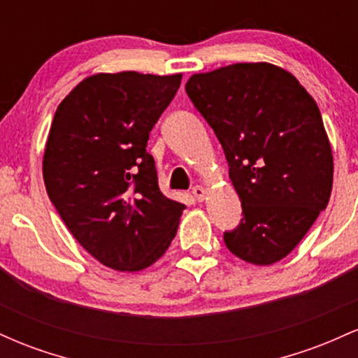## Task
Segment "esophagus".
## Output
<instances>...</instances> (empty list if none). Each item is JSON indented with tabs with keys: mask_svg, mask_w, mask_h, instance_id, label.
<instances>
[{
	"mask_svg": "<svg viewBox=\"0 0 358 358\" xmlns=\"http://www.w3.org/2000/svg\"><path fill=\"white\" fill-rule=\"evenodd\" d=\"M192 193H193V196H195V199L199 200V202H202L205 196H207L208 190L205 187H202V185H196V187L192 188Z\"/></svg>",
	"mask_w": 358,
	"mask_h": 358,
	"instance_id": "obj_1",
	"label": "esophagus"
}]
</instances>
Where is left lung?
<instances>
[{
    "label": "left lung",
    "instance_id": "obj_1",
    "mask_svg": "<svg viewBox=\"0 0 358 358\" xmlns=\"http://www.w3.org/2000/svg\"><path fill=\"white\" fill-rule=\"evenodd\" d=\"M185 90L224 148L242 203L244 217L224 234L225 245L250 264L281 261L327 208L334 187V155L315 99L268 62L193 73Z\"/></svg>",
    "mask_w": 358,
    "mask_h": 358
}]
</instances>
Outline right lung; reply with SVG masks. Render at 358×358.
<instances>
[{
  "label": "right lung",
  "mask_w": 358,
  "mask_h": 358,
  "mask_svg": "<svg viewBox=\"0 0 358 358\" xmlns=\"http://www.w3.org/2000/svg\"><path fill=\"white\" fill-rule=\"evenodd\" d=\"M180 82L182 73H94L53 116L45 188L77 242L110 269L150 268L176 236L185 205L159 190L146 143Z\"/></svg>",
  "instance_id": "1"
}]
</instances>
